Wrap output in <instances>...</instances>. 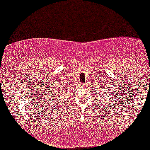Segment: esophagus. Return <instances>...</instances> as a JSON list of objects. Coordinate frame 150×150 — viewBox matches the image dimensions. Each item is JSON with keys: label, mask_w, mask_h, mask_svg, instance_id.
Wrapping results in <instances>:
<instances>
[{"label": "esophagus", "mask_w": 150, "mask_h": 150, "mask_svg": "<svg viewBox=\"0 0 150 150\" xmlns=\"http://www.w3.org/2000/svg\"><path fill=\"white\" fill-rule=\"evenodd\" d=\"M82 87H85V83H84V84H83V85H82Z\"/></svg>", "instance_id": "obj_1"}]
</instances>
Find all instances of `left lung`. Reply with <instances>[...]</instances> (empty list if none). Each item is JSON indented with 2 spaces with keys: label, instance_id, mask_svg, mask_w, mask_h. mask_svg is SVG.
Here are the masks:
<instances>
[{
  "label": "left lung",
  "instance_id": "1",
  "mask_svg": "<svg viewBox=\"0 0 150 150\" xmlns=\"http://www.w3.org/2000/svg\"><path fill=\"white\" fill-rule=\"evenodd\" d=\"M109 85L110 84L107 83V82L106 83V85L98 86V85L96 84V87H97V88H95V90L97 91L98 93H101V94H102V93L104 94V92L107 93L108 92H109L110 94H111V92H110V88L108 87V85ZM113 90H114V89H113ZM116 94H117V92H116ZM110 97H111L110 99H106L105 101H104V102L102 103V105H101V106H104L105 109H106V108H107V111H108V109L110 110V108H115L114 106H113L115 104H116L117 102L119 103V101L120 100L121 101L123 100V99H121V98L123 97V95H122L121 94H119V93H118V94H114V95H111V94H110ZM101 102H102V101H101V102H99V104H101ZM103 104H104L105 105H103ZM117 105L118 104H116V106H117Z\"/></svg>",
  "mask_w": 150,
  "mask_h": 150
}]
</instances>
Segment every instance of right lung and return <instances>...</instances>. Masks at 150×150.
Returning <instances> with one entry per match:
<instances>
[{
	"label": "right lung",
	"mask_w": 150,
	"mask_h": 150,
	"mask_svg": "<svg viewBox=\"0 0 150 150\" xmlns=\"http://www.w3.org/2000/svg\"><path fill=\"white\" fill-rule=\"evenodd\" d=\"M63 90H62L61 89H60V90H56L55 91V92H53V94H51V95L50 96V97H51V96H53L52 97L50 98V103H51V104L52 105V106H54L55 105H56L55 106V107H56L57 106V105H59L60 104V101H57L58 99V96H61V94L62 93V92H64L65 91V88H63ZM53 94V95L52 96V94Z\"/></svg>",
	"instance_id": "add662e5"
}]
</instances>
